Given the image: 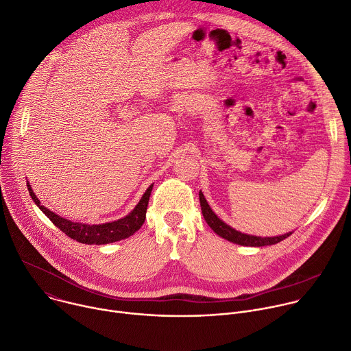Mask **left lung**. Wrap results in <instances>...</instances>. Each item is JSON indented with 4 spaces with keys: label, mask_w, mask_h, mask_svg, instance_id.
Wrapping results in <instances>:
<instances>
[{
    "label": "left lung",
    "mask_w": 351,
    "mask_h": 351,
    "mask_svg": "<svg viewBox=\"0 0 351 351\" xmlns=\"http://www.w3.org/2000/svg\"><path fill=\"white\" fill-rule=\"evenodd\" d=\"M199 197V206H202V211L204 215L206 222L208 223V226L222 239H226L232 243L240 244V245H250V247H263V245H272L276 244L279 241H282L283 239L289 237L291 234V232L285 233L282 236H274V237H261V236H253V234H245L241 233L233 228H230L229 225H226L222 219H219L217 217V214L211 210V207L208 206L207 199L204 197V194L199 191L198 193Z\"/></svg>",
    "instance_id": "left-lung-1"
}]
</instances>
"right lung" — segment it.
<instances>
[{"label": "right lung", "instance_id": "obj_1", "mask_svg": "<svg viewBox=\"0 0 351 351\" xmlns=\"http://www.w3.org/2000/svg\"><path fill=\"white\" fill-rule=\"evenodd\" d=\"M153 186H149L143 197L140 198L138 204L133 208V211L126 215L125 218H121L118 221L101 223V225H87V223H79V222H72L65 218H61L56 213L49 211L44 206L40 204V199L36 197L33 193L30 183L27 182V189L30 193V197L33 202L37 204V207L49 218L58 229H61L66 236L71 239L83 243V244H108L114 241H119L122 239H126L132 236L134 232H137L141 225L144 223L145 219V213H147V206H148V199L149 194H152Z\"/></svg>", "mask_w": 351, "mask_h": 351}]
</instances>
